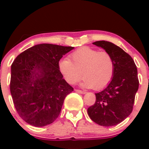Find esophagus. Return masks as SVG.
<instances>
[{
    "instance_id": "1",
    "label": "esophagus",
    "mask_w": 149,
    "mask_h": 149,
    "mask_svg": "<svg viewBox=\"0 0 149 149\" xmlns=\"http://www.w3.org/2000/svg\"><path fill=\"white\" fill-rule=\"evenodd\" d=\"M75 91H76V92L79 93V94H86V91H82V90H80V89H75Z\"/></svg>"
}]
</instances>
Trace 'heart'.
Listing matches in <instances>:
<instances>
[{"instance_id": "heart-1", "label": "heart", "mask_w": 149, "mask_h": 149, "mask_svg": "<svg viewBox=\"0 0 149 149\" xmlns=\"http://www.w3.org/2000/svg\"><path fill=\"white\" fill-rule=\"evenodd\" d=\"M70 58L71 61L63 58L58 65L59 72L68 84H75L82 75L84 87L101 89L113 77L115 62L109 52L83 47L70 54Z\"/></svg>"}]
</instances>
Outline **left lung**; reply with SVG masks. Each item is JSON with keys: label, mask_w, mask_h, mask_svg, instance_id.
Returning a JSON list of instances; mask_svg holds the SVG:
<instances>
[{"label": "left lung", "mask_w": 149, "mask_h": 149, "mask_svg": "<svg viewBox=\"0 0 149 149\" xmlns=\"http://www.w3.org/2000/svg\"><path fill=\"white\" fill-rule=\"evenodd\" d=\"M93 45L103 48L112 55L115 73L107 86L95 94V103L88 108L87 112L90 118L100 125H116L133 110L139 86L137 68L133 58L113 43L97 41Z\"/></svg>", "instance_id": "1"}]
</instances>
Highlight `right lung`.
<instances>
[{"instance_id": "obj_1", "label": "right lung", "mask_w": 149, "mask_h": 149, "mask_svg": "<svg viewBox=\"0 0 149 149\" xmlns=\"http://www.w3.org/2000/svg\"><path fill=\"white\" fill-rule=\"evenodd\" d=\"M73 48L36 45L12 63L10 94L18 114L28 124L43 127L59 116L65 97L73 88L59 72L58 62Z\"/></svg>"}]
</instances>
